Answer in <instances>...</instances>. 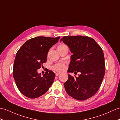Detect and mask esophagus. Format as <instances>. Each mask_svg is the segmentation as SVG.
Returning <instances> with one entry per match:
<instances>
[{
  "label": "esophagus",
  "mask_w": 120,
  "mask_h": 120,
  "mask_svg": "<svg viewBox=\"0 0 120 120\" xmlns=\"http://www.w3.org/2000/svg\"><path fill=\"white\" fill-rule=\"evenodd\" d=\"M60 74L59 73H56V76H58Z\"/></svg>",
  "instance_id": "1"
}]
</instances>
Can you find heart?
Instances as JSON below:
<instances>
[{"mask_svg":"<svg viewBox=\"0 0 120 120\" xmlns=\"http://www.w3.org/2000/svg\"><path fill=\"white\" fill-rule=\"evenodd\" d=\"M67 46L65 44H60L58 47V49H60V48H62V47H65ZM53 69L54 70L58 71H63L65 69V65L63 63H58L56 64L55 65L53 66Z\"/></svg>","mask_w":120,"mask_h":120,"instance_id":"heart-1","label":"heart"}]
</instances>
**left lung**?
Listing matches in <instances>:
<instances>
[{
  "mask_svg": "<svg viewBox=\"0 0 120 120\" xmlns=\"http://www.w3.org/2000/svg\"><path fill=\"white\" fill-rule=\"evenodd\" d=\"M60 41L73 53L68 71L81 73L78 77L68 75L64 84L66 93L80 101L90 98L99 90L105 75L102 49L94 39L87 36H64Z\"/></svg>",
  "mask_w": 120,
  "mask_h": 120,
  "instance_id": "1",
  "label": "left lung"
}]
</instances>
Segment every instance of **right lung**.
<instances>
[{
  "label": "right lung",
  "instance_id": "add662e5",
  "mask_svg": "<svg viewBox=\"0 0 120 120\" xmlns=\"http://www.w3.org/2000/svg\"><path fill=\"white\" fill-rule=\"evenodd\" d=\"M60 37H36L26 41L17 52L13 66V77L19 90L27 98L34 99L45 94L55 77L48 71L41 77L38 69L46 62L47 53Z\"/></svg>",
  "mask_w": 120,
  "mask_h": 120
}]
</instances>
